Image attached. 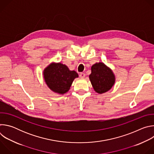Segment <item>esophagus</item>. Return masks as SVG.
Returning a JSON list of instances; mask_svg holds the SVG:
<instances>
[{
    "label": "esophagus",
    "instance_id": "1",
    "mask_svg": "<svg viewBox=\"0 0 154 154\" xmlns=\"http://www.w3.org/2000/svg\"><path fill=\"white\" fill-rule=\"evenodd\" d=\"M79 76H80V78H82V79H83V78H84L85 77V74H84V73H80V75H79Z\"/></svg>",
    "mask_w": 154,
    "mask_h": 154
}]
</instances>
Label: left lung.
Returning <instances> with one entry per match:
<instances>
[{"label": "left lung", "instance_id": "8db88e82", "mask_svg": "<svg viewBox=\"0 0 154 154\" xmlns=\"http://www.w3.org/2000/svg\"><path fill=\"white\" fill-rule=\"evenodd\" d=\"M89 78L94 91L99 94L109 91L115 83V76L112 70L102 62L92 66Z\"/></svg>", "mask_w": 154, "mask_h": 154}]
</instances>
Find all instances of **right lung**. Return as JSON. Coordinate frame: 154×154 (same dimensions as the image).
Wrapping results in <instances>:
<instances>
[{"instance_id": "obj_1", "label": "right lung", "mask_w": 154, "mask_h": 154, "mask_svg": "<svg viewBox=\"0 0 154 154\" xmlns=\"http://www.w3.org/2000/svg\"><path fill=\"white\" fill-rule=\"evenodd\" d=\"M44 79L48 86L59 94L67 93L75 78L79 77L75 71H70L67 66L61 63H52L43 71Z\"/></svg>"}]
</instances>
